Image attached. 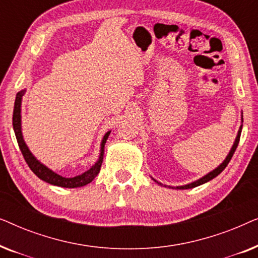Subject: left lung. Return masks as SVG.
<instances>
[{
	"mask_svg": "<svg viewBox=\"0 0 258 258\" xmlns=\"http://www.w3.org/2000/svg\"><path fill=\"white\" fill-rule=\"evenodd\" d=\"M242 126H243V112H241V125H239V129H238V132H237V135H236V139H235V141H234V144H232L231 149H230V151H229V154L227 155V157L224 158V161L222 162V163H221L220 165H218L217 168H215L214 170H211L210 172H208L207 175L202 176V177H201V178L196 179V181H194V182H191V183H188V184H184V185H178V186H170V185H165V184H162L161 182H157L156 179H154L153 177H151V178H153V181L156 182L158 185H161V186H164V188H169V189H178V190H184V189H191V188H196V186H199V185H202V184H204V183H207V182L211 181V179L215 178V177H216V176L220 175L221 172L224 170L225 167H227L229 162H230L231 157H232V155H234L235 150H236V148H237V146H238V142H239V137H241Z\"/></svg>",
	"mask_w": 258,
	"mask_h": 258,
	"instance_id": "obj_1",
	"label": "left lung"
}]
</instances>
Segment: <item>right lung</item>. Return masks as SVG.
Here are the masks:
<instances>
[{
  "label": "right lung",
  "instance_id": "right-lung-1",
  "mask_svg": "<svg viewBox=\"0 0 258 258\" xmlns=\"http://www.w3.org/2000/svg\"><path fill=\"white\" fill-rule=\"evenodd\" d=\"M26 91L27 89H23L16 94L13 114V126L16 135L17 143H19V147L21 149V153H22L24 160H26L27 164L29 165L31 171H33L38 178L42 179V181L47 182L49 184L52 185L62 186V188H80V186L89 184L91 181H94V178L96 177L98 172H100L102 162H103L104 144L107 142L111 130H109V132L104 134L103 139L101 141L100 155H98L97 161L91 165L90 169H88V170L84 171L83 174L74 176V177H64V176L56 174L54 170H51L50 168H48L47 165L42 163L41 161H38L37 158L34 156V154L31 153L29 147L27 146L26 141H24L22 133V98L23 95L26 94Z\"/></svg>",
  "mask_w": 258,
  "mask_h": 258
}]
</instances>
